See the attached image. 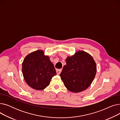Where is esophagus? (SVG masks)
<instances>
[{"instance_id": "obj_1", "label": "esophagus", "mask_w": 120, "mask_h": 120, "mask_svg": "<svg viewBox=\"0 0 120 120\" xmlns=\"http://www.w3.org/2000/svg\"><path fill=\"white\" fill-rule=\"evenodd\" d=\"M62 71V69H57L56 70V73L58 75L60 74Z\"/></svg>"}]
</instances>
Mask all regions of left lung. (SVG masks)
Instances as JSON below:
<instances>
[{"mask_svg":"<svg viewBox=\"0 0 120 120\" xmlns=\"http://www.w3.org/2000/svg\"><path fill=\"white\" fill-rule=\"evenodd\" d=\"M96 73V65L92 56L78 51L66 59V65L60 74L67 89L72 92L82 91L92 82Z\"/></svg>","mask_w":120,"mask_h":120,"instance_id":"obj_1","label":"left lung"}]
</instances>
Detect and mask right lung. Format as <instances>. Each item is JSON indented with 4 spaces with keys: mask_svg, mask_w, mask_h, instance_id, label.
<instances>
[{
    "mask_svg": "<svg viewBox=\"0 0 120 120\" xmlns=\"http://www.w3.org/2000/svg\"><path fill=\"white\" fill-rule=\"evenodd\" d=\"M22 71L27 84L40 90L47 87L52 78L56 75L53 64L41 50L31 52L25 58Z\"/></svg>",
    "mask_w": 120,
    "mask_h": 120,
    "instance_id": "1",
    "label": "right lung"
}]
</instances>
